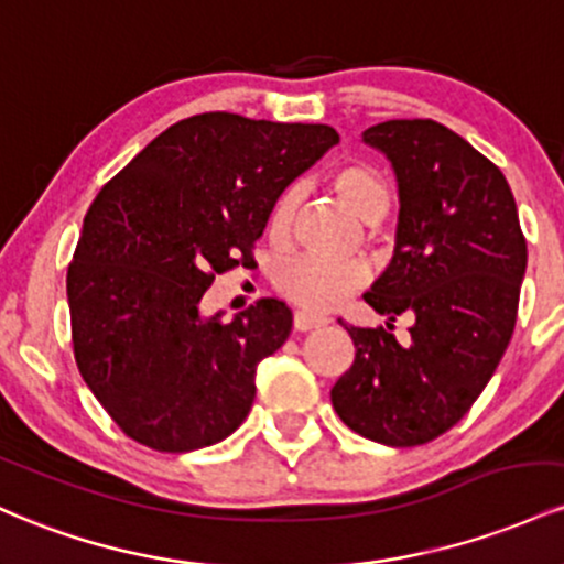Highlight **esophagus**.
<instances>
[{
	"label": "esophagus",
	"mask_w": 564,
	"mask_h": 564,
	"mask_svg": "<svg viewBox=\"0 0 564 564\" xmlns=\"http://www.w3.org/2000/svg\"><path fill=\"white\" fill-rule=\"evenodd\" d=\"M327 322H330L327 316L308 314V312H295V316H293V327L299 333H308V330H316V327H325Z\"/></svg>",
	"instance_id": "1"
}]
</instances>
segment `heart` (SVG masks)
Wrapping results in <instances>:
<instances>
[{"label": "heart", "mask_w": 564, "mask_h": 564, "mask_svg": "<svg viewBox=\"0 0 564 564\" xmlns=\"http://www.w3.org/2000/svg\"><path fill=\"white\" fill-rule=\"evenodd\" d=\"M330 186L349 210L365 224H381L389 213V188L381 175L362 162H346L330 173ZM299 213V188H284L271 205L269 237L284 242ZM367 280L359 263H335L325 258L301 256L276 271V290L295 306L306 312H327L338 306L354 288Z\"/></svg>", "instance_id": "1"}]
</instances>
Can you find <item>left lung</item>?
<instances>
[{
    "instance_id": "1",
    "label": "left lung",
    "mask_w": 564,
    "mask_h": 564,
    "mask_svg": "<svg viewBox=\"0 0 564 564\" xmlns=\"http://www.w3.org/2000/svg\"><path fill=\"white\" fill-rule=\"evenodd\" d=\"M362 141L391 162L400 194L397 248L365 301L386 327H354V362L330 400L351 432L415 447L455 426L482 394L514 333L528 265L503 173L432 119L372 124ZM408 313L411 340L390 322Z\"/></svg>"
}]
</instances>
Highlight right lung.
<instances>
[{"label":"right lung","mask_w":564,"mask_h":564,"mask_svg":"<svg viewBox=\"0 0 564 564\" xmlns=\"http://www.w3.org/2000/svg\"><path fill=\"white\" fill-rule=\"evenodd\" d=\"M338 141L327 124L197 113L100 188L66 293L82 378L130 440L192 453L248 419L256 367L288 340L293 314L263 299L224 322L199 301L215 274L256 265L271 205Z\"/></svg>","instance_id":"1"}]
</instances>
